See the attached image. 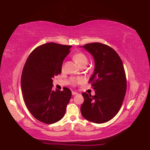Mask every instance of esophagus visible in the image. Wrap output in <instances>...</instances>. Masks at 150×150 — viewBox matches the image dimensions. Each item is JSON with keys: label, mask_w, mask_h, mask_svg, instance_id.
Wrapping results in <instances>:
<instances>
[{"label": "esophagus", "mask_w": 150, "mask_h": 150, "mask_svg": "<svg viewBox=\"0 0 150 150\" xmlns=\"http://www.w3.org/2000/svg\"><path fill=\"white\" fill-rule=\"evenodd\" d=\"M72 94H73V96H74V95H76V94H77V92H74V91H73V92H72Z\"/></svg>", "instance_id": "obj_1"}]
</instances>
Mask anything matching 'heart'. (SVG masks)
Here are the masks:
<instances>
[{
  "label": "heart",
  "mask_w": 150,
  "mask_h": 150,
  "mask_svg": "<svg viewBox=\"0 0 150 150\" xmlns=\"http://www.w3.org/2000/svg\"><path fill=\"white\" fill-rule=\"evenodd\" d=\"M74 60L77 62V64L80 65L81 67L83 65H87L88 63V58L83 53H77L74 56ZM84 82V78L82 77H72L70 79V82L72 85H76L77 84H80Z\"/></svg>",
  "instance_id": "1"
}]
</instances>
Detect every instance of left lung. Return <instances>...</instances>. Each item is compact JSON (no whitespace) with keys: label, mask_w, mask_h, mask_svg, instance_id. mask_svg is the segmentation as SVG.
<instances>
[{"label":"left lung","mask_w":150,"mask_h":150,"mask_svg":"<svg viewBox=\"0 0 150 150\" xmlns=\"http://www.w3.org/2000/svg\"><path fill=\"white\" fill-rule=\"evenodd\" d=\"M83 47L94 59V71L89 79L95 95L83 92L80 108L89 121L104 123L119 111L126 92V77L123 62L115 50L101 43H90Z\"/></svg>","instance_id":"1"}]
</instances>
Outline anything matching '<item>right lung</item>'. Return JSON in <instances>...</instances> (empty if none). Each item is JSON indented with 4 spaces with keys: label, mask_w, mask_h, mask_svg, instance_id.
Segmentation results:
<instances>
[{
    "label": "right lung",
    "mask_w": 150,
    "mask_h": 150,
    "mask_svg": "<svg viewBox=\"0 0 150 150\" xmlns=\"http://www.w3.org/2000/svg\"><path fill=\"white\" fill-rule=\"evenodd\" d=\"M71 46L47 43L38 46L26 61L21 77V88L26 106L36 119L46 124L64 116L72 93L53 89V78L61 74L64 58Z\"/></svg>",
    "instance_id": "1"
}]
</instances>
